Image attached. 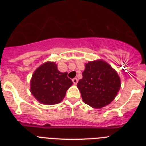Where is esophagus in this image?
<instances>
[{
	"label": "esophagus",
	"instance_id": "1",
	"mask_svg": "<svg viewBox=\"0 0 146 146\" xmlns=\"http://www.w3.org/2000/svg\"><path fill=\"white\" fill-rule=\"evenodd\" d=\"M72 82H73V83L74 85H76L77 83V82H78V80H77V78H73L72 79Z\"/></svg>",
	"mask_w": 146,
	"mask_h": 146
}]
</instances>
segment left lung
<instances>
[{
  "mask_svg": "<svg viewBox=\"0 0 146 146\" xmlns=\"http://www.w3.org/2000/svg\"><path fill=\"white\" fill-rule=\"evenodd\" d=\"M82 101L94 108L106 106L116 96L121 87L117 72L103 60L88 62L77 83Z\"/></svg>",
  "mask_w": 146,
  "mask_h": 146,
  "instance_id": "obj_1",
  "label": "left lung"
}]
</instances>
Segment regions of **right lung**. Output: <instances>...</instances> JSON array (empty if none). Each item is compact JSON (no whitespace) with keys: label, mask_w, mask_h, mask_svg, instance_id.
Returning <instances> with one entry per match:
<instances>
[{"label":"right lung","mask_w":146,"mask_h":146,"mask_svg":"<svg viewBox=\"0 0 146 146\" xmlns=\"http://www.w3.org/2000/svg\"><path fill=\"white\" fill-rule=\"evenodd\" d=\"M72 84L67 72L61 73L54 62H47L33 73L31 92L40 103L51 105L60 103Z\"/></svg>","instance_id":"obj_1"}]
</instances>
